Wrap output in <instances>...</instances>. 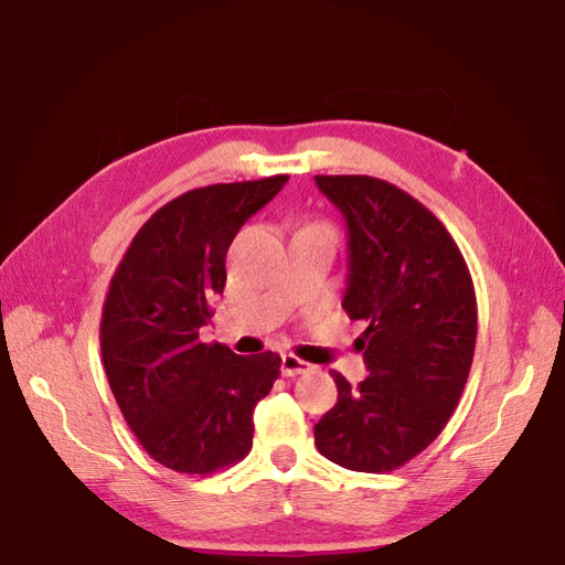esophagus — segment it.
<instances>
[{"instance_id":"34e87169","label":"esophagus","mask_w":565,"mask_h":565,"mask_svg":"<svg viewBox=\"0 0 565 565\" xmlns=\"http://www.w3.org/2000/svg\"><path fill=\"white\" fill-rule=\"evenodd\" d=\"M306 371H310V364L303 362V359H298L294 354L281 356V374L284 376H298V374H306Z\"/></svg>"}]
</instances>
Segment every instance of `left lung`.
<instances>
[{
	"label": "left lung",
	"mask_w": 565,
	"mask_h": 565,
	"mask_svg": "<svg viewBox=\"0 0 565 565\" xmlns=\"http://www.w3.org/2000/svg\"><path fill=\"white\" fill-rule=\"evenodd\" d=\"M347 221L350 274L342 308L366 320L356 338L369 376L316 425L318 451L350 471H395L427 449L459 405L478 310L471 271L435 213L383 179L318 174Z\"/></svg>",
	"instance_id": "1"
}]
</instances>
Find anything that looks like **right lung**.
<instances>
[{
  "mask_svg": "<svg viewBox=\"0 0 565 565\" xmlns=\"http://www.w3.org/2000/svg\"><path fill=\"white\" fill-rule=\"evenodd\" d=\"M289 174L191 189L136 233L102 310V359L128 427L154 461L209 476L252 449L255 405L281 356H237L199 328L225 289V255L239 227Z\"/></svg>",
  "mask_w": 565,
  "mask_h": 565,
  "instance_id": "right-lung-1",
  "label": "right lung"
}]
</instances>
